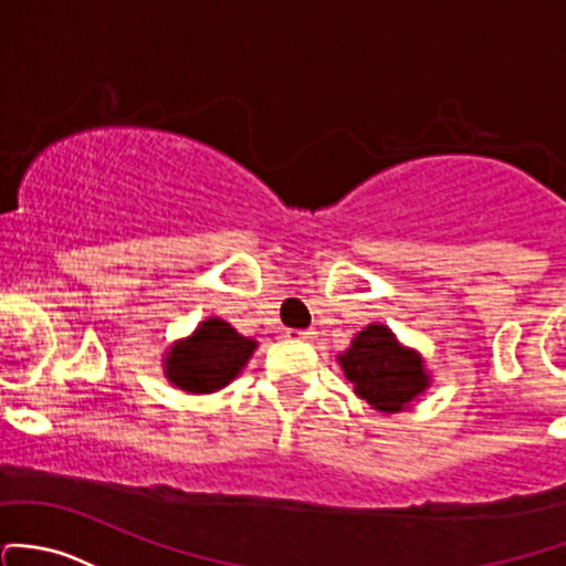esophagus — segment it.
I'll return each mask as SVG.
<instances>
[{
  "label": "esophagus",
  "mask_w": 566,
  "mask_h": 566,
  "mask_svg": "<svg viewBox=\"0 0 566 566\" xmlns=\"http://www.w3.org/2000/svg\"><path fill=\"white\" fill-rule=\"evenodd\" d=\"M284 336H287L290 342H314V336H317V333H314L312 328H308V331H295V328H290L287 333H284Z\"/></svg>",
  "instance_id": "1"
}]
</instances>
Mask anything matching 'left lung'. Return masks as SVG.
I'll list each match as a JSON object with an SVG mask.
<instances>
[{
    "label": "left lung",
    "mask_w": 566,
    "mask_h": 566,
    "mask_svg": "<svg viewBox=\"0 0 566 566\" xmlns=\"http://www.w3.org/2000/svg\"><path fill=\"white\" fill-rule=\"evenodd\" d=\"M336 360L344 377L353 382L355 396L382 415L415 407L433 382L420 349L407 347L382 323H371L355 333Z\"/></svg>",
    "instance_id": "left-lung-1"
}]
</instances>
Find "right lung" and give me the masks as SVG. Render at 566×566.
<instances>
[{"label": "right lung", "instance_id": "obj_1", "mask_svg": "<svg viewBox=\"0 0 566 566\" xmlns=\"http://www.w3.org/2000/svg\"><path fill=\"white\" fill-rule=\"evenodd\" d=\"M258 342L241 336L222 317H206L189 336L176 338L163 353V374L170 385L192 396L228 388L252 360Z\"/></svg>", "mask_w": 566, "mask_h": 566}]
</instances>
